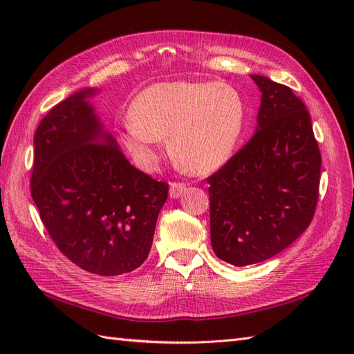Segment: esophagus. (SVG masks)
I'll return each mask as SVG.
<instances>
[{
    "label": "esophagus",
    "instance_id": "1",
    "mask_svg": "<svg viewBox=\"0 0 354 354\" xmlns=\"http://www.w3.org/2000/svg\"><path fill=\"white\" fill-rule=\"evenodd\" d=\"M184 190H185V184L184 183H171L170 184V190H169L170 198L171 199H178L179 196H181Z\"/></svg>",
    "mask_w": 354,
    "mask_h": 354
}]
</instances>
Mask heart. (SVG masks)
<instances>
[{"instance_id": "1", "label": "heart", "mask_w": 354, "mask_h": 354, "mask_svg": "<svg viewBox=\"0 0 354 354\" xmlns=\"http://www.w3.org/2000/svg\"><path fill=\"white\" fill-rule=\"evenodd\" d=\"M245 103L223 82H162L132 102L123 124V142L142 167L160 161L162 138L179 167L196 175L227 162L245 126Z\"/></svg>"}]
</instances>
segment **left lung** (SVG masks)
<instances>
[{
  "instance_id": "1",
  "label": "left lung",
  "mask_w": 354,
  "mask_h": 354,
  "mask_svg": "<svg viewBox=\"0 0 354 354\" xmlns=\"http://www.w3.org/2000/svg\"><path fill=\"white\" fill-rule=\"evenodd\" d=\"M261 91L252 138L207 178L213 251L234 266L265 261L309 227L319 196L321 152L303 100L251 76Z\"/></svg>"
}]
</instances>
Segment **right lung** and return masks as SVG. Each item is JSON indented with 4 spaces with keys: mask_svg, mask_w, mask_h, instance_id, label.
<instances>
[{
    "mask_svg": "<svg viewBox=\"0 0 354 354\" xmlns=\"http://www.w3.org/2000/svg\"><path fill=\"white\" fill-rule=\"evenodd\" d=\"M93 94H73L41 120L30 189L57 250L86 272L112 277L147 259L169 184L126 160L86 102Z\"/></svg>",
    "mask_w": 354,
    "mask_h": 354,
    "instance_id": "obj_1",
    "label": "right lung"
}]
</instances>
